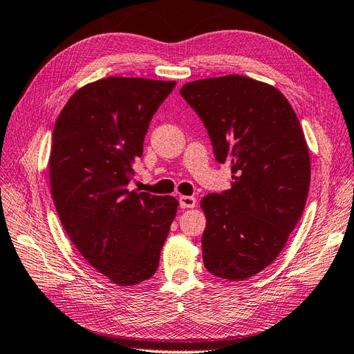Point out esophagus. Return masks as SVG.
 Returning a JSON list of instances; mask_svg holds the SVG:
<instances>
[{"label": "esophagus", "instance_id": "esophagus-1", "mask_svg": "<svg viewBox=\"0 0 354 354\" xmlns=\"http://www.w3.org/2000/svg\"><path fill=\"white\" fill-rule=\"evenodd\" d=\"M197 205V198L193 196H180L179 197V206L183 209H193Z\"/></svg>", "mask_w": 354, "mask_h": 354}]
</instances>
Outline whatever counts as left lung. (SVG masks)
I'll use <instances>...</instances> for the list:
<instances>
[{"instance_id": "8db88e82", "label": "left lung", "mask_w": 354, "mask_h": 354, "mask_svg": "<svg viewBox=\"0 0 354 354\" xmlns=\"http://www.w3.org/2000/svg\"><path fill=\"white\" fill-rule=\"evenodd\" d=\"M179 93L203 120L216 160L233 171L230 189L201 198L205 267L221 279H249L279 257L304 210V132L283 93L254 78L197 80Z\"/></svg>"}]
</instances>
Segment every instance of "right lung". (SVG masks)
I'll return each instance as SVG.
<instances>
[{
  "label": "right lung",
  "mask_w": 354,
  "mask_h": 354,
  "mask_svg": "<svg viewBox=\"0 0 354 354\" xmlns=\"http://www.w3.org/2000/svg\"><path fill=\"white\" fill-rule=\"evenodd\" d=\"M176 82L108 77L78 88L60 111L50 188L69 240L118 286L154 276L178 200L130 191L157 108Z\"/></svg>",
  "instance_id": "1"
}]
</instances>
